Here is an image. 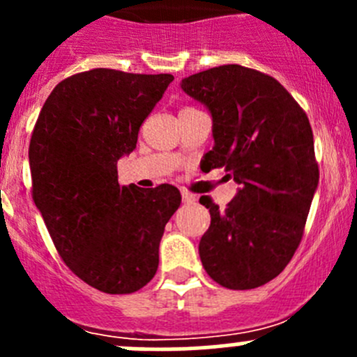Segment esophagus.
<instances>
[{
  "instance_id": "esophagus-1",
  "label": "esophagus",
  "mask_w": 357,
  "mask_h": 357,
  "mask_svg": "<svg viewBox=\"0 0 357 357\" xmlns=\"http://www.w3.org/2000/svg\"><path fill=\"white\" fill-rule=\"evenodd\" d=\"M181 199L185 204H193V202H197V197L193 195V193L186 192V190H181Z\"/></svg>"
}]
</instances>
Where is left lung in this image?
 Instances as JSON below:
<instances>
[{
  "mask_svg": "<svg viewBox=\"0 0 357 357\" xmlns=\"http://www.w3.org/2000/svg\"><path fill=\"white\" fill-rule=\"evenodd\" d=\"M181 88L212 115L205 169L225 167L240 185L225 211L200 199L211 212L202 266L226 289H257L294 257L318 188L309 119L275 77L254 68H208L183 79Z\"/></svg>",
  "mask_w": 357,
  "mask_h": 357,
  "instance_id": "8db88e82",
  "label": "left lung"
}]
</instances>
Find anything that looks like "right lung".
Wrapping results in <instances>:
<instances>
[{
    "label": "right lung",
    "instance_id": "right-lung-1",
    "mask_svg": "<svg viewBox=\"0 0 357 357\" xmlns=\"http://www.w3.org/2000/svg\"><path fill=\"white\" fill-rule=\"evenodd\" d=\"M171 74L93 68L55 86L29 145L32 199L60 257L105 294H132L155 276L164 228L181 204L172 185L121 186L117 160L136 149Z\"/></svg>",
    "mask_w": 357,
    "mask_h": 357
}]
</instances>
